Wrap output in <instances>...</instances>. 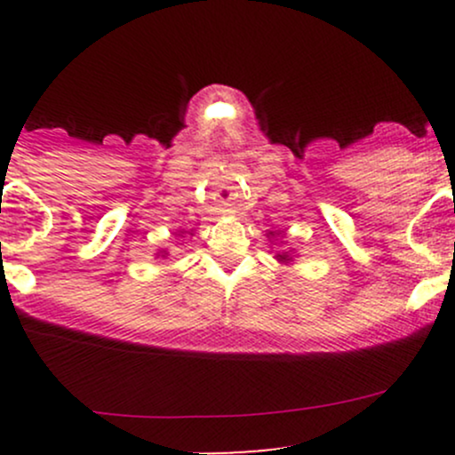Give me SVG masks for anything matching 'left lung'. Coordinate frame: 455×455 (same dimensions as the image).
Here are the masks:
<instances>
[{
    "instance_id": "left-lung-1",
    "label": "left lung",
    "mask_w": 455,
    "mask_h": 455,
    "mask_svg": "<svg viewBox=\"0 0 455 455\" xmlns=\"http://www.w3.org/2000/svg\"><path fill=\"white\" fill-rule=\"evenodd\" d=\"M269 235H274V233H269ZM291 254L289 252H282V254H278V260H282V263H291Z\"/></svg>"
}]
</instances>
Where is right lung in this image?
<instances>
[{"label": "right lung", "mask_w": 455, "mask_h": 455, "mask_svg": "<svg viewBox=\"0 0 455 455\" xmlns=\"http://www.w3.org/2000/svg\"><path fill=\"white\" fill-rule=\"evenodd\" d=\"M164 254H166V252H164Z\"/></svg>", "instance_id": "obj_1"}]
</instances>
